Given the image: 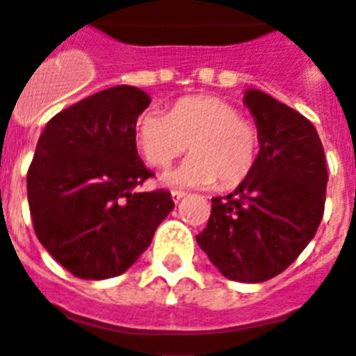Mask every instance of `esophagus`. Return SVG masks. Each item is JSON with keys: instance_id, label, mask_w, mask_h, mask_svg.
I'll list each match as a JSON object with an SVG mask.
<instances>
[{"instance_id": "obj_1", "label": "esophagus", "mask_w": 356, "mask_h": 356, "mask_svg": "<svg viewBox=\"0 0 356 356\" xmlns=\"http://www.w3.org/2000/svg\"><path fill=\"white\" fill-rule=\"evenodd\" d=\"M184 195H186V194H184V192H181V190H173V192H172V197H173V201H175V203H179V201L183 200Z\"/></svg>"}]
</instances>
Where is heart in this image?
Wrapping results in <instances>:
<instances>
[{"mask_svg":"<svg viewBox=\"0 0 356 356\" xmlns=\"http://www.w3.org/2000/svg\"><path fill=\"white\" fill-rule=\"evenodd\" d=\"M138 149L151 166L166 168L188 149L192 155L162 181L170 186L234 188L251 175L260 155V129L216 96H184L170 113L144 111L134 123Z\"/></svg>","mask_w":356,"mask_h":356,"instance_id":"obj_1","label":"heart"}]
</instances>
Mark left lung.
<instances>
[{"instance_id":"1","label":"left lung","mask_w":356,"mask_h":356,"mask_svg":"<svg viewBox=\"0 0 356 356\" xmlns=\"http://www.w3.org/2000/svg\"><path fill=\"white\" fill-rule=\"evenodd\" d=\"M243 102L260 129V155L233 194L212 197L211 218L195 236L231 281L264 282L298 259L325 211L327 162L309 120L260 90Z\"/></svg>"}]
</instances>
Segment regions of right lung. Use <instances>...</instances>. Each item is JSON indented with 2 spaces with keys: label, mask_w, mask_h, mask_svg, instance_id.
I'll return each mask as SVG.
<instances>
[{
  "label": "right lung",
  "mask_w": 356,
  "mask_h": 356,
  "mask_svg": "<svg viewBox=\"0 0 356 356\" xmlns=\"http://www.w3.org/2000/svg\"><path fill=\"white\" fill-rule=\"evenodd\" d=\"M151 103L134 86H113L55 114L27 170L36 238L79 279L116 277L136 262L172 212L164 188L140 161L134 123Z\"/></svg>",
  "instance_id": "obj_1"
}]
</instances>
